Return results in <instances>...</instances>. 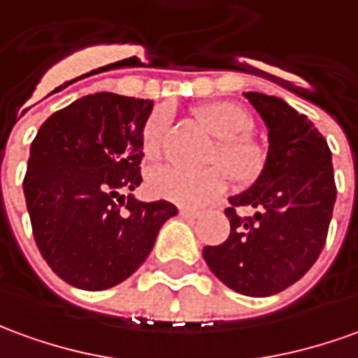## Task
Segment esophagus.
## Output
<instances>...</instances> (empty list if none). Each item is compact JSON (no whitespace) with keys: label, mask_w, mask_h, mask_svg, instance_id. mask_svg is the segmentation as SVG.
Returning a JSON list of instances; mask_svg holds the SVG:
<instances>
[{"label":"esophagus","mask_w":358,"mask_h":358,"mask_svg":"<svg viewBox=\"0 0 358 358\" xmlns=\"http://www.w3.org/2000/svg\"><path fill=\"white\" fill-rule=\"evenodd\" d=\"M179 216L187 218V220H196L201 216V212L193 210V208H179Z\"/></svg>","instance_id":"34e87169"}]
</instances>
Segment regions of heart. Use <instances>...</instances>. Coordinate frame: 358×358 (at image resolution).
I'll return each mask as SVG.
<instances>
[{
    "mask_svg": "<svg viewBox=\"0 0 358 358\" xmlns=\"http://www.w3.org/2000/svg\"><path fill=\"white\" fill-rule=\"evenodd\" d=\"M199 118L220 144L212 155V165L203 171H185L179 167H159L148 175V191L155 199L169 201L179 206H204L220 196L228 185V177L236 185L245 187L257 179L263 165V150L248 138L253 128V118L240 105L220 101L199 108ZM169 128V113L155 110L142 130V150L150 159L162 154L165 134ZM227 171L224 172L223 169Z\"/></svg>",
    "mask_w": 358,
    "mask_h": 358,
    "instance_id": "obj_1",
    "label": "heart"
}]
</instances>
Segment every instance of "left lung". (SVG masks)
Wrapping results in <instances>:
<instances>
[{"mask_svg": "<svg viewBox=\"0 0 358 358\" xmlns=\"http://www.w3.org/2000/svg\"><path fill=\"white\" fill-rule=\"evenodd\" d=\"M268 130L263 171L248 191L230 196V236L206 245L204 261L231 290L271 296L306 275L324 250L334 212L331 152L306 115L278 97L248 91ZM251 206L253 217L237 208Z\"/></svg>", "mask_w": 358, "mask_h": 358, "instance_id": "1", "label": "left lung"}]
</instances>
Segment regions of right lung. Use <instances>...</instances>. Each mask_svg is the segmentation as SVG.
I'll use <instances>...</instances> for the list:
<instances>
[{"instance_id":"1","label":"right lung","mask_w":358,"mask_h":358,"mask_svg":"<svg viewBox=\"0 0 358 358\" xmlns=\"http://www.w3.org/2000/svg\"><path fill=\"white\" fill-rule=\"evenodd\" d=\"M154 101L101 91L38 128L23 181L36 248L68 285L105 290L127 280L154 248L167 201L140 203L142 130Z\"/></svg>"}]
</instances>
